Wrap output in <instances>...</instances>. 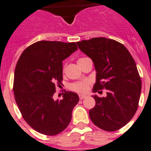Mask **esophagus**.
Returning a JSON list of instances; mask_svg holds the SVG:
<instances>
[{"label":"esophagus","mask_w":151,"mask_h":151,"mask_svg":"<svg viewBox=\"0 0 151 151\" xmlns=\"http://www.w3.org/2000/svg\"><path fill=\"white\" fill-rule=\"evenodd\" d=\"M86 95H83V94H80L79 95V99H81V100H82V99H84L85 98H86Z\"/></svg>","instance_id":"esophagus-1"}]
</instances>
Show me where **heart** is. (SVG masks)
Returning a JSON list of instances; mask_svg holds the SVG:
<instances>
[{"instance_id":"b5f03b06","label":"heart","mask_w":151,"mask_h":151,"mask_svg":"<svg viewBox=\"0 0 151 151\" xmlns=\"http://www.w3.org/2000/svg\"><path fill=\"white\" fill-rule=\"evenodd\" d=\"M91 84V81L88 79L84 80V81H76V82L72 83L71 85H70V89L71 91H74V92L79 93H85L89 90Z\"/></svg>"}]
</instances>
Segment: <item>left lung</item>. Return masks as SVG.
Here are the masks:
<instances>
[{"label": "left lung", "instance_id": "1", "mask_svg": "<svg viewBox=\"0 0 151 151\" xmlns=\"http://www.w3.org/2000/svg\"><path fill=\"white\" fill-rule=\"evenodd\" d=\"M77 45L94 63L96 77L93 92L107 90L106 97L93 96L96 105L90 110V118L103 130L120 129L139 107L142 81L133 58L121 42L105 37L82 40Z\"/></svg>", "mask_w": 151, "mask_h": 151}]
</instances>
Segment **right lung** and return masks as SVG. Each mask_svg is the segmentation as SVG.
Masks as SVG:
<instances>
[{"label": "right lung", "instance_id": "right-lung-1", "mask_svg": "<svg viewBox=\"0 0 151 151\" xmlns=\"http://www.w3.org/2000/svg\"><path fill=\"white\" fill-rule=\"evenodd\" d=\"M77 49L76 42L39 41L25 48L18 60L15 99L24 121L40 133L58 135L71 121L78 94L64 91L60 100H55L53 96L56 87L62 85V61Z\"/></svg>", "mask_w": 151, "mask_h": 151}]
</instances>
